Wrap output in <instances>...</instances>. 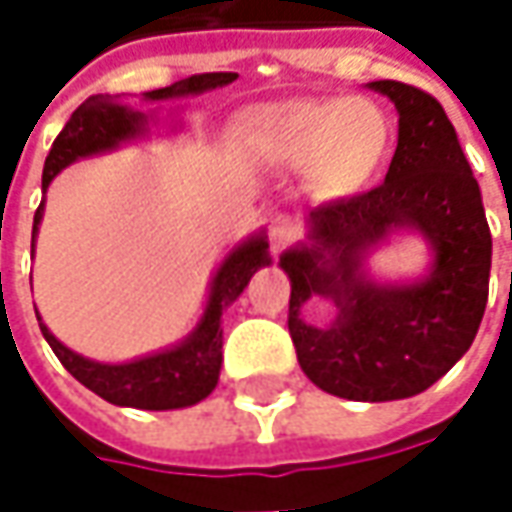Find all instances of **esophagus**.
Masks as SVG:
<instances>
[{
	"label": "esophagus",
	"instance_id": "1",
	"mask_svg": "<svg viewBox=\"0 0 512 512\" xmlns=\"http://www.w3.org/2000/svg\"><path fill=\"white\" fill-rule=\"evenodd\" d=\"M267 233H270V242L273 247H285L287 242H293L296 239V233H299V225L285 216V213H279V216H273L270 219V227H267Z\"/></svg>",
	"mask_w": 512,
	"mask_h": 512
}]
</instances>
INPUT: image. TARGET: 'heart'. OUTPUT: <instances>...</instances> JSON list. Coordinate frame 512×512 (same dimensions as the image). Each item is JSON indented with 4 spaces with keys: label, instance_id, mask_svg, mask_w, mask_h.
I'll list each match as a JSON object with an SVG mask.
<instances>
[{
    "label": "heart",
    "instance_id": "1",
    "mask_svg": "<svg viewBox=\"0 0 512 512\" xmlns=\"http://www.w3.org/2000/svg\"><path fill=\"white\" fill-rule=\"evenodd\" d=\"M256 150L285 168H310L322 196H347L376 173L390 125L367 99H296L256 108L242 119Z\"/></svg>",
    "mask_w": 512,
    "mask_h": 512
}]
</instances>
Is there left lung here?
Listing matches in <instances>:
<instances>
[{"label": "left lung", "instance_id": "obj_1", "mask_svg": "<svg viewBox=\"0 0 512 512\" xmlns=\"http://www.w3.org/2000/svg\"><path fill=\"white\" fill-rule=\"evenodd\" d=\"M399 110V145L379 187L310 210V247L287 250V330L305 376L353 402L407 399L439 382L482 325L493 239L482 190L444 108L422 88L370 82ZM396 226H413L437 253L434 273L404 288L370 286L361 253ZM330 295L340 322L307 326L298 310Z\"/></svg>", "mask_w": 512, "mask_h": 512}]
</instances>
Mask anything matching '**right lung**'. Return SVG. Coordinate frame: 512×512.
Wrapping results in <instances>:
<instances>
[{
    "mask_svg": "<svg viewBox=\"0 0 512 512\" xmlns=\"http://www.w3.org/2000/svg\"><path fill=\"white\" fill-rule=\"evenodd\" d=\"M236 73H196L170 88L148 90L145 99L159 102L170 96H185V93H202V90L219 88L233 82ZM145 130V116L133 113L125 105H116L113 96H90L79 108L70 113L68 125L53 139L48 159H45V173H42V187L48 190L50 179L59 170L76 162L79 156H90L99 150L113 148L116 142L130 139ZM42 207H36L33 216V239L36 227L42 219ZM267 242L250 239L239 250H233L219 267L210 302H207L205 316L196 327V333L185 344L156 353L148 359L130 364H99L82 359L79 353L68 350L59 342L48 327L39 322L42 336L48 339L50 350L56 359L65 364L73 379L85 384L96 396L105 402L119 404V407H139V410H173V407H190L210 396V390L219 382V367H222V310H225L250 282V276L267 265Z\"/></svg>",
    "mask_w": 512,
    "mask_h": 512,
    "instance_id": "add662e5",
    "label": "right lung"
}]
</instances>
